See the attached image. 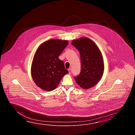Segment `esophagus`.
<instances>
[{
	"mask_svg": "<svg viewBox=\"0 0 135 135\" xmlns=\"http://www.w3.org/2000/svg\"><path fill=\"white\" fill-rule=\"evenodd\" d=\"M68 70H69V74H70L72 72L71 69H68Z\"/></svg>",
	"mask_w": 135,
	"mask_h": 135,
	"instance_id": "obj_1",
	"label": "esophagus"
}]
</instances>
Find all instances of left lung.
Segmentation results:
<instances>
[{
  "instance_id": "1",
  "label": "left lung",
  "mask_w": 135,
  "mask_h": 135,
  "mask_svg": "<svg viewBox=\"0 0 135 135\" xmlns=\"http://www.w3.org/2000/svg\"><path fill=\"white\" fill-rule=\"evenodd\" d=\"M72 45L80 54V73L74 78L79 86L87 89L96 85L103 76L104 65L100 51L94 42L86 37L73 40Z\"/></svg>"
}]
</instances>
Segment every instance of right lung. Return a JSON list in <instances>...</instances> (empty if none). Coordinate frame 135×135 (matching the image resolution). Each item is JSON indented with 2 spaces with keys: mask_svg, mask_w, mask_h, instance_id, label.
<instances>
[{
  "mask_svg": "<svg viewBox=\"0 0 135 135\" xmlns=\"http://www.w3.org/2000/svg\"><path fill=\"white\" fill-rule=\"evenodd\" d=\"M68 40L51 39L42 43L35 54L31 65V75L35 83L41 89L55 90L65 75L69 73L59 56L68 46Z\"/></svg>",
  "mask_w": 135,
  "mask_h": 135,
  "instance_id": "add662e5",
  "label": "right lung"
}]
</instances>
